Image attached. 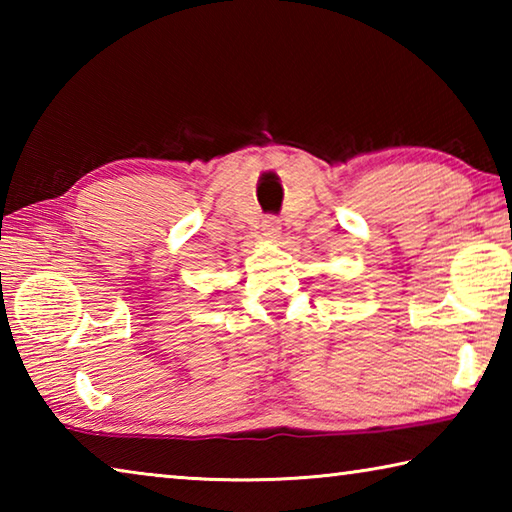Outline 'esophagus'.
Listing matches in <instances>:
<instances>
[{
  "label": "esophagus",
  "instance_id": "34e87169",
  "mask_svg": "<svg viewBox=\"0 0 512 512\" xmlns=\"http://www.w3.org/2000/svg\"><path fill=\"white\" fill-rule=\"evenodd\" d=\"M280 219H277V216H273V214H268V216H264L262 219V232L266 237H277L280 235Z\"/></svg>",
  "mask_w": 512,
  "mask_h": 512
}]
</instances>
